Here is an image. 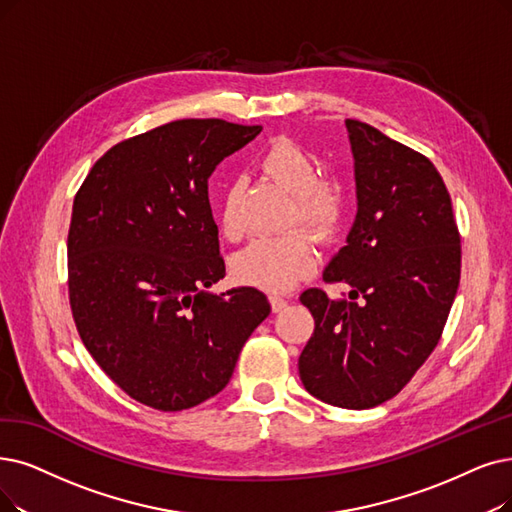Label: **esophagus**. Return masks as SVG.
<instances>
[{
  "label": "esophagus",
  "mask_w": 512,
  "mask_h": 512,
  "mask_svg": "<svg viewBox=\"0 0 512 512\" xmlns=\"http://www.w3.org/2000/svg\"><path fill=\"white\" fill-rule=\"evenodd\" d=\"M285 304H288V298H285V296H279V294H273V296H271V306H273L275 313H279L281 309H285Z\"/></svg>",
  "instance_id": "esophagus-1"
}]
</instances>
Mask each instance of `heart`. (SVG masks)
Returning a JSON list of instances; mask_svg holds the SVG:
<instances>
[{"instance_id": "1", "label": "heart", "mask_w": 512, "mask_h": 512, "mask_svg": "<svg viewBox=\"0 0 512 512\" xmlns=\"http://www.w3.org/2000/svg\"><path fill=\"white\" fill-rule=\"evenodd\" d=\"M258 166L292 193L285 222H300L321 239L332 237L340 229L346 214L342 182L336 178H319L317 161L298 142L292 138H275L258 155ZM218 224L222 235L231 241L243 235L239 191L235 187L222 191ZM315 260L317 254L311 237L300 229H292L281 235L254 239L233 258L231 269L241 283L269 292H283L298 277L309 273L315 267Z\"/></svg>"}]
</instances>
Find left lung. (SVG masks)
<instances>
[{
  "instance_id": "left-lung-1",
  "label": "left lung",
  "mask_w": 512,
  "mask_h": 512,
  "mask_svg": "<svg viewBox=\"0 0 512 512\" xmlns=\"http://www.w3.org/2000/svg\"><path fill=\"white\" fill-rule=\"evenodd\" d=\"M357 218L323 271L351 285L349 300L309 288L315 319L298 359L306 391L344 410L393 399L435 351L460 283V233L447 187L422 153L346 119Z\"/></svg>"
}]
</instances>
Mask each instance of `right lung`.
<instances>
[{"label": "right lung", "mask_w": 512, "mask_h": 512, "mask_svg": "<svg viewBox=\"0 0 512 512\" xmlns=\"http://www.w3.org/2000/svg\"><path fill=\"white\" fill-rule=\"evenodd\" d=\"M262 126L178 119L117 142L81 182L67 239L69 302L88 353L126 395L180 412L229 384L269 317L256 288L224 277L208 178Z\"/></svg>", "instance_id": "1"}]
</instances>
